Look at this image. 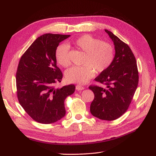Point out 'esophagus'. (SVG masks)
<instances>
[{
    "instance_id": "obj_1",
    "label": "esophagus",
    "mask_w": 156,
    "mask_h": 156,
    "mask_svg": "<svg viewBox=\"0 0 156 156\" xmlns=\"http://www.w3.org/2000/svg\"><path fill=\"white\" fill-rule=\"evenodd\" d=\"M75 88H76L77 90H82L84 89V87H82L81 85H79V84H77V85H76V87H75Z\"/></svg>"
}]
</instances>
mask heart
<instances>
[{
    "instance_id": "heart-1",
    "label": "heart",
    "mask_w": 156,
    "mask_h": 156,
    "mask_svg": "<svg viewBox=\"0 0 156 156\" xmlns=\"http://www.w3.org/2000/svg\"><path fill=\"white\" fill-rule=\"evenodd\" d=\"M77 49L87 53L83 67L73 66L66 71L65 77L69 83H87L98 72H103L110 67L115 57L113 47L107 42L90 35H83L72 42H68ZM69 48L66 44H60L56 48L55 58L57 62L63 67L71 64L69 56Z\"/></svg>"
}]
</instances>
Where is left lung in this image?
I'll return each mask as SVG.
<instances>
[{"label": "left lung", "mask_w": 156, "mask_h": 156, "mask_svg": "<svg viewBox=\"0 0 156 156\" xmlns=\"http://www.w3.org/2000/svg\"><path fill=\"white\" fill-rule=\"evenodd\" d=\"M115 45V55L110 67L95 78L105 87L91 85L94 94L91 114L99 119L115 120L127 110L139 83L135 56L129 47L112 32L105 30Z\"/></svg>", "instance_id": "left-lung-1"}]
</instances>
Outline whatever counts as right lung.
Wrapping results in <instances>:
<instances>
[{
  "label": "right lung",
  "instance_id": "right-lung-1",
  "mask_svg": "<svg viewBox=\"0 0 156 156\" xmlns=\"http://www.w3.org/2000/svg\"><path fill=\"white\" fill-rule=\"evenodd\" d=\"M70 35L45 34L22 55L16 73L19 102L32 119L52 124L65 116L64 101L75 92L74 84L55 88L62 73L56 66V48Z\"/></svg>",
  "mask_w": 156,
  "mask_h": 156
}]
</instances>
